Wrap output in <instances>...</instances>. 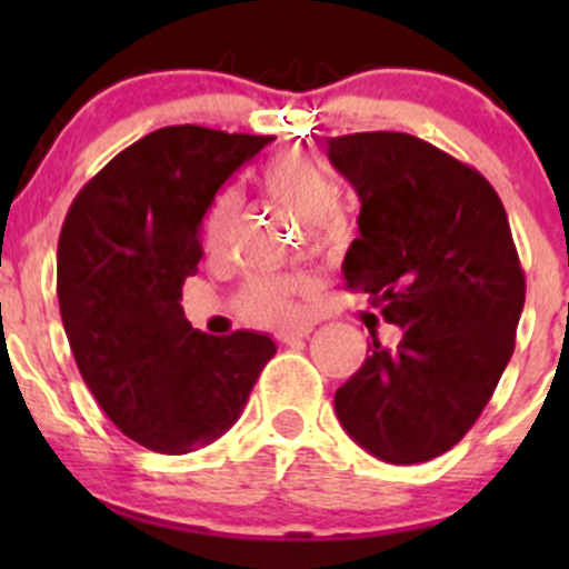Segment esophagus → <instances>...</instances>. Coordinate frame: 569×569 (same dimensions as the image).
Instances as JSON below:
<instances>
[{"label":"esophagus","mask_w":569,"mask_h":569,"mask_svg":"<svg viewBox=\"0 0 569 569\" xmlns=\"http://www.w3.org/2000/svg\"><path fill=\"white\" fill-rule=\"evenodd\" d=\"M311 336V327H297V330H286L280 332V341L283 343H291V341H300V338H308Z\"/></svg>","instance_id":"obj_1"}]
</instances>
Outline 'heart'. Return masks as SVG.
<instances>
[{"label": "heart", "mask_w": 569, "mask_h": 569, "mask_svg": "<svg viewBox=\"0 0 569 569\" xmlns=\"http://www.w3.org/2000/svg\"><path fill=\"white\" fill-rule=\"evenodd\" d=\"M261 189L280 206L295 211L300 220H306L311 239H330L338 233V187L332 176L313 159L300 157V153H286V157L272 159L261 173ZM237 214V194H222L211 209L209 222H206L209 250H220L228 242ZM302 289L306 286L297 278L258 274L244 286V302L256 319L280 325V321L297 319V313H300L297 297Z\"/></svg>", "instance_id": "heart-1"}]
</instances>
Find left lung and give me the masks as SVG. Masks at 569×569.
I'll list each match as a JSON object with an SVG mask.
<instances>
[{
	"mask_svg": "<svg viewBox=\"0 0 569 569\" xmlns=\"http://www.w3.org/2000/svg\"><path fill=\"white\" fill-rule=\"evenodd\" d=\"M332 168L360 198L343 258L401 341L336 391L341 427L393 465L440 457L465 438L515 352L526 278L501 198L479 170L401 131L330 137Z\"/></svg>",
	"mask_w": 569,
	"mask_h": 569,
	"instance_id": "8db88e82",
	"label": "left lung"
}]
</instances>
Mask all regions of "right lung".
<instances>
[{
  "label": "right lung",
  "instance_id": "1",
  "mask_svg": "<svg viewBox=\"0 0 569 569\" xmlns=\"http://www.w3.org/2000/svg\"><path fill=\"white\" fill-rule=\"evenodd\" d=\"M269 142L164 126L90 178L62 222L57 300L79 375L109 421L159 455L228 432L278 349L261 332L194 330L181 308L217 189Z\"/></svg>",
  "mask_w": 569,
  "mask_h": 569
}]
</instances>
